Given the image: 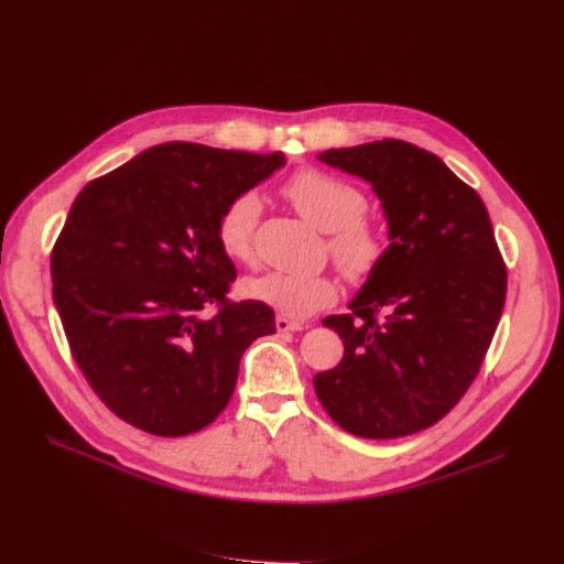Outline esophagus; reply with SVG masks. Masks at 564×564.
Returning <instances> with one entry per match:
<instances>
[{
	"label": "esophagus",
	"mask_w": 564,
	"mask_h": 564,
	"mask_svg": "<svg viewBox=\"0 0 564 564\" xmlns=\"http://www.w3.org/2000/svg\"><path fill=\"white\" fill-rule=\"evenodd\" d=\"M306 328V324L304 322H294V319H288V317H283V315H279L276 317V330L279 333H288V330H304Z\"/></svg>",
	"instance_id": "34e87169"
}]
</instances>
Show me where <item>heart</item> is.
<instances>
[{"label":"heart","mask_w":564,"mask_h":564,"mask_svg":"<svg viewBox=\"0 0 564 564\" xmlns=\"http://www.w3.org/2000/svg\"><path fill=\"white\" fill-rule=\"evenodd\" d=\"M283 197L313 227L328 234L326 247L335 265L349 279H365L386 256L383 231L365 217L367 197L358 185L322 170L296 172L283 183ZM260 197L253 191L236 195L217 219V242L231 260H253V240L260 219ZM242 292L285 317L302 319L335 302L337 285L324 274L265 272L249 276Z\"/></svg>","instance_id":"b5f03b06"}]
</instances>
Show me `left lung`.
Returning a JSON list of instances; mask_svg holds the SVG:
<instances>
[{"label": "left lung", "mask_w": 564, "mask_h": 564, "mask_svg": "<svg viewBox=\"0 0 564 564\" xmlns=\"http://www.w3.org/2000/svg\"><path fill=\"white\" fill-rule=\"evenodd\" d=\"M322 163L365 178L390 245L351 299L322 324L343 337L340 365L313 386L337 426L390 440L440 422L467 392L506 302V265L474 187L403 140L328 149Z\"/></svg>", "instance_id": "1"}]
</instances>
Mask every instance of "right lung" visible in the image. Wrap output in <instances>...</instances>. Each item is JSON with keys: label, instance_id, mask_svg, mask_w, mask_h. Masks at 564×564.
I'll use <instances>...</instances> for the list:
<instances>
[{"label": "right lung", "instance_id": "1", "mask_svg": "<svg viewBox=\"0 0 564 564\" xmlns=\"http://www.w3.org/2000/svg\"><path fill=\"white\" fill-rule=\"evenodd\" d=\"M285 165L281 152L163 142L90 181L52 251L54 304L74 360L124 422L178 437L227 408L245 349L276 330L260 302H229L236 265L217 219Z\"/></svg>", "mask_w": 564, "mask_h": 564}]
</instances>
